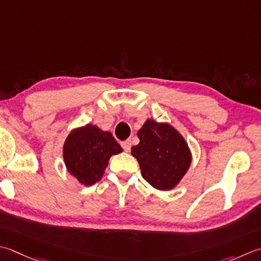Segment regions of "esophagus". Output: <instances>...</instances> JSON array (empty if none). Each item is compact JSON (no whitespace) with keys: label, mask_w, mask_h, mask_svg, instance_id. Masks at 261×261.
<instances>
[{"label":"esophagus","mask_w":261,"mask_h":261,"mask_svg":"<svg viewBox=\"0 0 261 261\" xmlns=\"http://www.w3.org/2000/svg\"><path fill=\"white\" fill-rule=\"evenodd\" d=\"M121 146H122V148H123V149H124L126 152H129L130 149H131V142H130L129 140L122 142Z\"/></svg>","instance_id":"obj_1"}]
</instances>
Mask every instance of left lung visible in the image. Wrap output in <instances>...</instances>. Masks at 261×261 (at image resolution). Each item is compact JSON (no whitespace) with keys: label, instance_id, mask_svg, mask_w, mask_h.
Wrapping results in <instances>:
<instances>
[{"label":"left lung","instance_id":"8db88e82","mask_svg":"<svg viewBox=\"0 0 261 261\" xmlns=\"http://www.w3.org/2000/svg\"><path fill=\"white\" fill-rule=\"evenodd\" d=\"M140 142L131 148L141 175L161 191L174 189L191 165V150L183 136L166 122L148 119L137 134Z\"/></svg>","mask_w":261,"mask_h":261}]
</instances>
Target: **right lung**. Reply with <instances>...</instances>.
Instances as JSON below:
<instances>
[{"mask_svg": "<svg viewBox=\"0 0 261 261\" xmlns=\"http://www.w3.org/2000/svg\"><path fill=\"white\" fill-rule=\"evenodd\" d=\"M123 151L111 132L97 125L75 127L66 137L63 160L66 170L79 183L90 187L104 175L111 156Z\"/></svg>", "mask_w": 261, "mask_h": 261, "instance_id": "obj_1", "label": "right lung"}]
</instances>
